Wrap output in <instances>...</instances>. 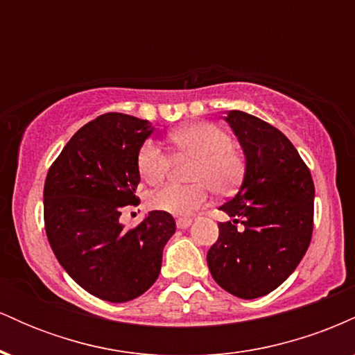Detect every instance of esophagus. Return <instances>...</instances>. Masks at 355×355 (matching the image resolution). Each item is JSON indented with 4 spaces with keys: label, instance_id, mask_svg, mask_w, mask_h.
<instances>
[{
    "label": "esophagus",
    "instance_id": "esophagus-1",
    "mask_svg": "<svg viewBox=\"0 0 355 355\" xmlns=\"http://www.w3.org/2000/svg\"><path fill=\"white\" fill-rule=\"evenodd\" d=\"M191 225V220L190 218H177V227L178 229H189Z\"/></svg>",
    "mask_w": 355,
    "mask_h": 355
}]
</instances>
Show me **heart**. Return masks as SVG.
<instances>
[{
	"mask_svg": "<svg viewBox=\"0 0 355 355\" xmlns=\"http://www.w3.org/2000/svg\"><path fill=\"white\" fill-rule=\"evenodd\" d=\"M170 144L180 153L197 158L191 170V185H166L153 195L155 210L172 215H189L209 200V185L217 193H230L243 177V160L232 148L230 135L217 125L198 121L175 128L168 135ZM141 178L148 185H160L170 168V160L152 141L141 146L137 157Z\"/></svg>",
	"mask_w": 355,
	"mask_h": 355,
	"instance_id": "b5f03b06",
	"label": "heart"
}]
</instances>
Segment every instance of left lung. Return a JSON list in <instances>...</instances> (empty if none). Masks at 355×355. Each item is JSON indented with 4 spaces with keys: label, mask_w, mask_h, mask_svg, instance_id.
Returning a JSON list of instances; mask_svg holds the SVG:
<instances>
[{
    "label": "left lung",
    "mask_w": 355,
    "mask_h": 355,
    "mask_svg": "<svg viewBox=\"0 0 355 355\" xmlns=\"http://www.w3.org/2000/svg\"><path fill=\"white\" fill-rule=\"evenodd\" d=\"M245 157L242 185L220 210L218 240L207 254L220 287L240 299L270 294L307 252L313 182L295 146L275 126L232 110L223 116Z\"/></svg>",
    "instance_id": "left-lung-1"
}]
</instances>
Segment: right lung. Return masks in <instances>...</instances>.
<instances>
[{
	"instance_id": "right-lung-1",
	"label": "right lung",
	"mask_w": 355,
	"mask_h": 355,
	"mask_svg": "<svg viewBox=\"0 0 355 355\" xmlns=\"http://www.w3.org/2000/svg\"><path fill=\"white\" fill-rule=\"evenodd\" d=\"M155 126L148 120L105 113L71 137L44 182L48 242L80 287L108 302H128L158 279L175 220L148 211L125 230L121 209L135 205L137 157Z\"/></svg>"
}]
</instances>
